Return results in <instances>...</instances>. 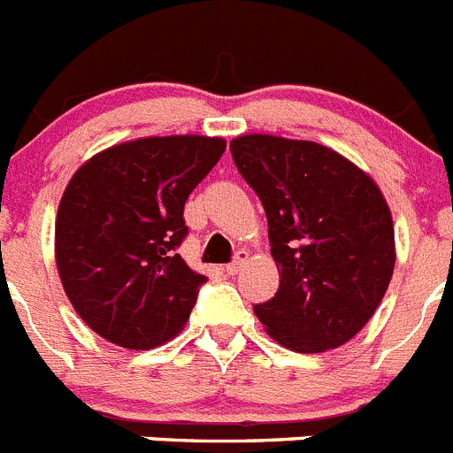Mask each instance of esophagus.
Here are the masks:
<instances>
[{
    "mask_svg": "<svg viewBox=\"0 0 453 453\" xmlns=\"http://www.w3.org/2000/svg\"><path fill=\"white\" fill-rule=\"evenodd\" d=\"M247 260H249L247 251H238V256H235V258H234V263L226 265V267H224V272L229 273V276H235V273H238L240 269H242L244 265H247Z\"/></svg>",
    "mask_w": 453,
    "mask_h": 453,
    "instance_id": "obj_1",
    "label": "esophagus"
}]
</instances>
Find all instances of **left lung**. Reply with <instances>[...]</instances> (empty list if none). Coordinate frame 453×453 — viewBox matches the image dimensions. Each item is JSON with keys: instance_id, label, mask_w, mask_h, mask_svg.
<instances>
[{"instance_id": "1", "label": "left lung", "mask_w": 453, "mask_h": 453, "mask_svg": "<svg viewBox=\"0 0 453 453\" xmlns=\"http://www.w3.org/2000/svg\"><path fill=\"white\" fill-rule=\"evenodd\" d=\"M240 175L267 213L280 285L254 312L294 352L350 342L375 314L395 267L391 209L375 181L314 141L242 134L231 141Z\"/></svg>"}]
</instances>
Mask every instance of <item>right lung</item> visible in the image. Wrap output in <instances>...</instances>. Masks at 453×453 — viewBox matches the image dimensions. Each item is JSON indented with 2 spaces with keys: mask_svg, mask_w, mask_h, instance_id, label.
<instances>
[{
  "mask_svg": "<svg viewBox=\"0 0 453 453\" xmlns=\"http://www.w3.org/2000/svg\"><path fill=\"white\" fill-rule=\"evenodd\" d=\"M224 148L219 136H145L73 173L56 215V265L78 317L103 339L150 350L186 326L206 276L177 254L184 204Z\"/></svg>",
  "mask_w": 453,
  "mask_h": 453,
  "instance_id": "add662e5",
  "label": "right lung"
}]
</instances>
